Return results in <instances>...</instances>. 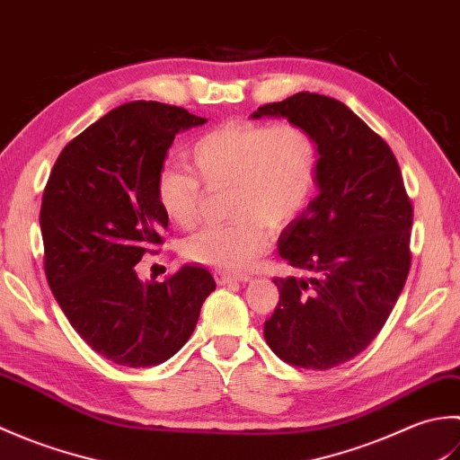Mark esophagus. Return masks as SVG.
I'll use <instances>...</instances> for the list:
<instances>
[{
    "instance_id": "obj_1",
    "label": "esophagus",
    "mask_w": 460,
    "mask_h": 460,
    "mask_svg": "<svg viewBox=\"0 0 460 460\" xmlns=\"http://www.w3.org/2000/svg\"><path fill=\"white\" fill-rule=\"evenodd\" d=\"M215 280H217V285H231V282H249L251 277L249 275H229V272H223L217 270L215 272Z\"/></svg>"
}]
</instances>
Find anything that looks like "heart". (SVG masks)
Returning <instances> with one entry per match:
<instances>
[{
  "instance_id": "b5f03b06",
  "label": "heart",
  "mask_w": 460,
  "mask_h": 460,
  "mask_svg": "<svg viewBox=\"0 0 460 460\" xmlns=\"http://www.w3.org/2000/svg\"><path fill=\"white\" fill-rule=\"evenodd\" d=\"M188 162L211 188L231 183L229 211L235 217L193 233L183 243V255L199 265L241 270L269 247V225L287 227L314 198L320 146L296 122H227L201 136ZM197 176L165 168L155 180L160 208L185 229L201 215L203 185Z\"/></svg>"
}]
</instances>
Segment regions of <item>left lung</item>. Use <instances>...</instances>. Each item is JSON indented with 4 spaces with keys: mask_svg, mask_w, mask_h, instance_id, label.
<instances>
[{
    "mask_svg": "<svg viewBox=\"0 0 460 460\" xmlns=\"http://www.w3.org/2000/svg\"><path fill=\"white\" fill-rule=\"evenodd\" d=\"M320 146L318 195L280 233L279 252L308 277L275 279L279 306L265 340L292 366L330 369L364 351L402 295L411 267L413 205L392 148L346 104L298 93L259 106Z\"/></svg>",
    "mask_w": 460,
    "mask_h": 460,
    "instance_id": "8db88e82",
    "label": "left lung"
}]
</instances>
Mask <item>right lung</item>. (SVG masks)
<instances>
[{
	"instance_id": "add662e5",
	"label": "right lung",
	"mask_w": 460,
	"mask_h": 460,
	"mask_svg": "<svg viewBox=\"0 0 460 460\" xmlns=\"http://www.w3.org/2000/svg\"><path fill=\"white\" fill-rule=\"evenodd\" d=\"M205 122L172 104H122L68 142L49 175L39 215L49 287L76 334L119 366L170 359L215 290L198 265L164 282L134 269L164 243L155 180L175 134Z\"/></svg>"
}]
</instances>
